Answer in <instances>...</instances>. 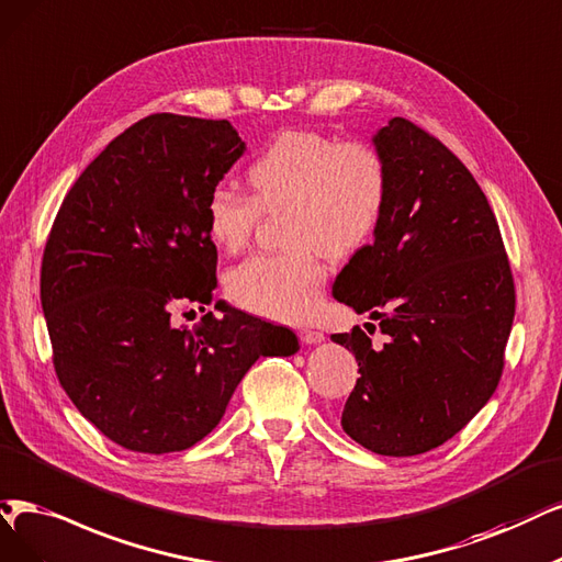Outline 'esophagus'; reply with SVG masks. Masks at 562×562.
Masks as SVG:
<instances>
[{
  "instance_id": "obj_1",
  "label": "esophagus",
  "mask_w": 562,
  "mask_h": 562,
  "mask_svg": "<svg viewBox=\"0 0 562 562\" xmlns=\"http://www.w3.org/2000/svg\"><path fill=\"white\" fill-rule=\"evenodd\" d=\"M299 336H301V340H303L305 345H319V342L324 340L322 330H313V328H303Z\"/></svg>"
}]
</instances>
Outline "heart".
Wrapping results in <instances>:
<instances>
[{
  "instance_id": "1",
  "label": "heart",
  "mask_w": 562,
  "mask_h": 562,
  "mask_svg": "<svg viewBox=\"0 0 562 562\" xmlns=\"http://www.w3.org/2000/svg\"><path fill=\"white\" fill-rule=\"evenodd\" d=\"M252 196L217 184L203 220L211 240L238 252L261 213L284 215L280 255H257L226 276V294L249 313L303 322L317 307L326 255H357L378 234L389 203V169L382 153L363 140H342L313 130H284L268 140L247 169Z\"/></svg>"
}]
</instances>
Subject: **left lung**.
<instances>
[{
  "mask_svg": "<svg viewBox=\"0 0 562 562\" xmlns=\"http://www.w3.org/2000/svg\"><path fill=\"white\" fill-rule=\"evenodd\" d=\"M389 203L375 240L349 259L334 296L380 322L330 340L355 351L361 378L342 430L382 456L445 445L501 382L514 322V278L501 226L465 164L405 117L375 138ZM368 334L375 324H366Z\"/></svg>",
  "mask_w": 562,
  "mask_h": 562,
  "instance_id": "8db88e82",
  "label": "left lung"
}]
</instances>
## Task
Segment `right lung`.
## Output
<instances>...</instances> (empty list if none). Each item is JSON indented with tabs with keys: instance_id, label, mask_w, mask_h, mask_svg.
Instances as JSON below:
<instances>
[{
	"instance_id": "1",
	"label": "right lung",
	"mask_w": 562,
	"mask_h": 562,
	"mask_svg": "<svg viewBox=\"0 0 562 562\" xmlns=\"http://www.w3.org/2000/svg\"><path fill=\"white\" fill-rule=\"evenodd\" d=\"M245 153L228 120L155 113L113 138L59 205L41 261L61 389L115 445L182 451L211 432L259 357L299 338L215 303L192 330L173 307L207 305L217 247L203 207Z\"/></svg>"
}]
</instances>
